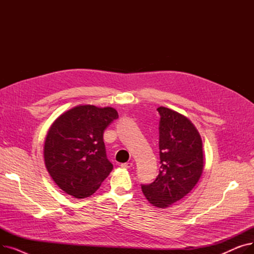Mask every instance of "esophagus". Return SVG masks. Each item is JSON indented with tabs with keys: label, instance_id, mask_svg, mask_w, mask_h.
<instances>
[{
	"label": "esophagus",
	"instance_id": "obj_1",
	"mask_svg": "<svg viewBox=\"0 0 254 254\" xmlns=\"http://www.w3.org/2000/svg\"><path fill=\"white\" fill-rule=\"evenodd\" d=\"M120 167L124 168V169H129V168L132 167V164H131V163H125V164L120 165Z\"/></svg>",
	"mask_w": 254,
	"mask_h": 254
}]
</instances>
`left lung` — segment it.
Instances as JSON below:
<instances>
[{"label": "left lung", "instance_id": "1", "mask_svg": "<svg viewBox=\"0 0 254 254\" xmlns=\"http://www.w3.org/2000/svg\"><path fill=\"white\" fill-rule=\"evenodd\" d=\"M159 159L155 180L141 185L149 203L168 208L190 193L204 168L203 142L197 129L184 115L159 107Z\"/></svg>", "mask_w": 254, "mask_h": 254}]
</instances>
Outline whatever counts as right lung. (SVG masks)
<instances>
[{
  "label": "right lung",
  "instance_id": "right-lung-1",
  "mask_svg": "<svg viewBox=\"0 0 254 254\" xmlns=\"http://www.w3.org/2000/svg\"><path fill=\"white\" fill-rule=\"evenodd\" d=\"M118 113L111 107L79 105L59 116L47 132L44 162L59 188L76 198L95 193L113 165L106 155L104 130Z\"/></svg>",
  "mask_w": 254,
  "mask_h": 254
}]
</instances>
